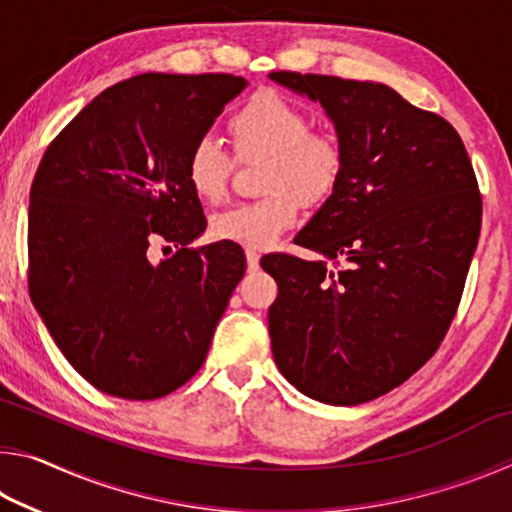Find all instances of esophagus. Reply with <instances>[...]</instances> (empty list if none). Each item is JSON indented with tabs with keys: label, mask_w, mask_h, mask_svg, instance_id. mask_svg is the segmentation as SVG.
<instances>
[{
	"label": "esophagus",
	"mask_w": 512,
	"mask_h": 512,
	"mask_svg": "<svg viewBox=\"0 0 512 512\" xmlns=\"http://www.w3.org/2000/svg\"><path fill=\"white\" fill-rule=\"evenodd\" d=\"M246 266H248V271H257L259 268V255L255 253V250H246Z\"/></svg>",
	"instance_id": "esophagus-1"
}]
</instances>
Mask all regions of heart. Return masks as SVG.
Returning <instances> with one entry per match:
<instances>
[{
	"mask_svg": "<svg viewBox=\"0 0 512 512\" xmlns=\"http://www.w3.org/2000/svg\"><path fill=\"white\" fill-rule=\"evenodd\" d=\"M309 128L307 112L273 90L253 94L235 112L230 133L239 155H264L268 160L262 183L268 196L216 212L210 221L214 239L253 250L271 248L296 225V198L316 205L334 192L343 149L334 135ZM230 169V155L212 135L198 137L187 153V180L207 203H219L228 192Z\"/></svg>",
	"mask_w": 512,
	"mask_h": 512,
	"instance_id": "1",
	"label": "heart"
}]
</instances>
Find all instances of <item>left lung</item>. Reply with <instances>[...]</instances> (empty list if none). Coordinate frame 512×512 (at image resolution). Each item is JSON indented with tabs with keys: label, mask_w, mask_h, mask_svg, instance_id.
<instances>
[{
	"label": "left lung",
	"mask_w": 512,
	"mask_h": 512,
	"mask_svg": "<svg viewBox=\"0 0 512 512\" xmlns=\"http://www.w3.org/2000/svg\"><path fill=\"white\" fill-rule=\"evenodd\" d=\"M268 79L320 103L343 149L339 183L293 239L320 259L259 262L277 282L273 359L311 400H375L427 363L452 325L481 230L472 164L449 121L384 83Z\"/></svg>",
	"instance_id": "obj_1"
}]
</instances>
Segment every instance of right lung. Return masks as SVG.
I'll return each mask as SVG.
<instances>
[{"label":"right lung","instance_id":"add662e5","mask_svg":"<svg viewBox=\"0 0 512 512\" xmlns=\"http://www.w3.org/2000/svg\"><path fill=\"white\" fill-rule=\"evenodd\" d=\"M246 85L230 74L133 76L94 97L42 155L29 194L31 300L101 393L155 400L203 366L246 257L228 241L189 248L207 221L187 153ZM153 240L179 253L153 263Z\"/></svg>","mask_w":512,"mask_h":512}]
</instances>
